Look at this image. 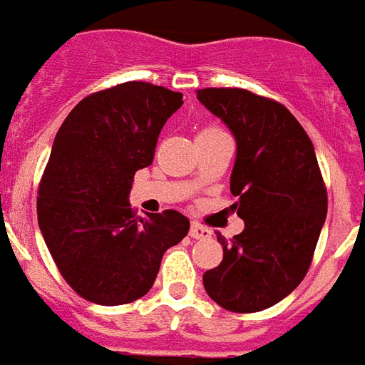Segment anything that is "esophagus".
I'll return each mask as SVG.
<instances>
[{"label":"esophagus","instance_id":"esophagus-1","mask_svg":"<svg viewBox=\"0 0 365 365\" xmlns=\"http://www.w3.org/2000/svg\"><path fill=\"white\" fill-rule=\"evenodd\" d=\"M188 234H190V237H195V240H206V237H210V230L202 226V224H198V222H192Z\"/></svg>","mask_w":365,"mask_h":365}]
</instances>
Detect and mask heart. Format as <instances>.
Wrapping results in <instances>:
<instances>
[{
    "label": "heart",
    "mask_w": 365,
    "mask_h": 365,
    "mask_svg": "<svg viewBox=\"0 0 365 365\" xmlns=\"http://www.w3.org/2000/svg\"><path fill=\"white\" fill-rule=\"evenodd\" d=\"M208 129H216V128H208Z\"/></svg>",
    "instance_id": "b5f03b06"
}]
</instances>
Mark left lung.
Masks as SVG:
<instances>
[{
  "label": "left lung",
  "instance_id": "1",
  "mask_svg": "<svg viewBox=\"0 0 365 365\" xmlns=\"http://www.w3.org/2000/svg\"><path fill=\"white\" fill-rule=\"evenodd\" d=\"M198 102L234 133L230 190L245 222L234 240L218 236L224 259L204 289L226 311L259 312L299 287L327 220V188L311 137L285 106L244 88H204Z\"/></svg>",
  "mask_w": 365,
  "mask_h": 365
}]
</instances>
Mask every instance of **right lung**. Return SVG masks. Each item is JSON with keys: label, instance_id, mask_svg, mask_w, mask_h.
Returning <instances> with one entry per match:
<instances>
[{"label": "right lung", "instance_id": "obj_1", "mask_svg": "<svg viewBox=\"0 0 365 365\" xmlns=\"http://www.w3.org/2000/svg\"><path fill=\"white\" fill-rule=\"evenodd\" d=\"M182 94L123 82L86 96L63 121L38 185V228L64 281L96 304H128L153 287L163 253L188 234L177 210L135 216L128 196L153 163Z\"/></svg>", "mask_w": 365, "mask_h": 365}]
</instances>
